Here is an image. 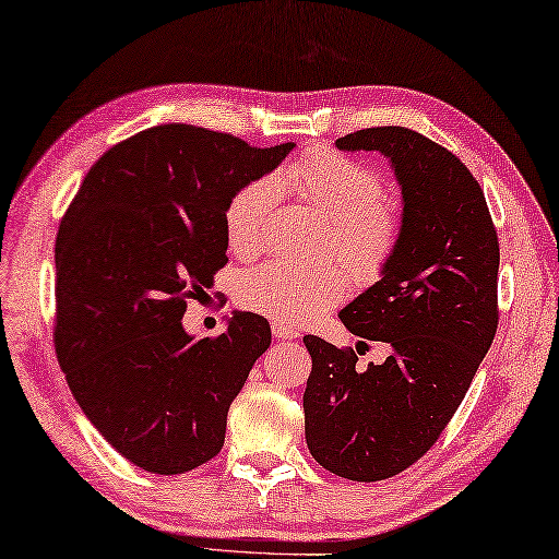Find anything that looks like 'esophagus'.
Returning <instances> with one entry per match:
<instances>
[{"instance_id":"34e87169","label":"esophagus","mask_w":559,"mask_h":559,"mask_svg":"<svg viewBox=\"0 0 559 559\" xmlns=\"http://www.w3.org/2000/svg\"><path fill=\"white\" fill-rule=\"evenodd\" d=\"M272 334H274V340H297V336H299L297 329L285 326V324H277V322L272 324Z\"/></svg>"}]
</instances>
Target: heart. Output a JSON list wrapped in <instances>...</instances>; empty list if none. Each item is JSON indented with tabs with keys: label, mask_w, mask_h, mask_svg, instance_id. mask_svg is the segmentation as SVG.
Instances as JSON below:
<instances>
[{
	"label": "heart",
	"mask_w": 559,
	"mask_h": 559,
	"mask_svg": "<svg viewBox=\"0 0 559 559\" xmlns=\"http://www.w3.org/2000/svg\"><path fill=\"white\" fill-rule=\"evenodd\" d=\"M282 186L329 217L326 250L349 264L359 282H377L389 270L404 235V213L391 200L377 168L352 155L319 148L292 163ZM280 186L274 178H254L235 190L225 205V240L237 258H258L267 245ZM352 287L340 262L292 264L264 262L247 270L235 285L240 307L277 319L285 326H305L340 305Z\"/></svg>",
	"instance_id": "obj_1"
}]
</instances>
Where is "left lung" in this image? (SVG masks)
Instances as JSON below:
<instances>
[{"instance_id":"left-lung-1","label":"left lung","mask_w":559,"mask_h":559,"mask_svg":"<svg viewBox=\"0 0 559 559\" xmlns=\"http://www.w3.org/2000/svg\"><path fill=\"white\" fill-rule=\"evenodd\" d=\"M336 145L389 155L404 235L383 277L340 314L352 334L389 344L386 361L359 369V346L305 336V433L329 473L373 483L424 459L471 389L498 332L500 242L480 182L443 145L404 126Z\"/></svg>"}]
</instances>
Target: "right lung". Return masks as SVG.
<instances>
[{
    "label": "right lung",
    "mask_w": 559,
    "mask_h": 559,
    "mask_svg": "<svg viewBox=\"0 0 559 559\" xmlns=\"http://www.w3.org/2000/svg\"><path fill=\"white\" fill-rule=\"evenodd\" d=\"M289 151L186 123L145 128L100 155L61 217L53 349L86 418L143 471L215 459L233 399L267 352L260 314L237 312L200 342L182 314L227 264V200Z\"/></svg>",
    "instance_id": "right-lung-1"
}]
</instances>
